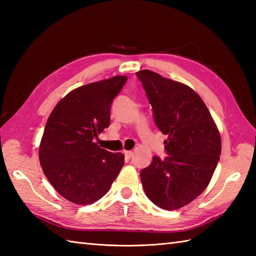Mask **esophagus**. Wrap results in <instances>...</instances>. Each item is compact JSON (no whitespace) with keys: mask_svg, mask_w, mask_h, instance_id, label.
<instances>
[{"mask_svg":"<svg viewBox=\"0 0 256 256\" xmlns=\"http://www.w3.org/2000/svg\"><path fill=\"white\" fill-rule=\"evenodd\" d=\"M124 155L128 157V158H131L133 156V152L132 150H124Z\"/></svg>","mask_w":256,"mask_h":256,"instance_id":"obj_1","label":"esophagus"}]
</instances>
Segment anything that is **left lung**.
<instances>
[{
  "label": "left lung",
  "mask_w": 256,
  "mask_h": 256,
  "mask_svg": "<svg viewBox=\"0 0 256 256\" xmlns=\"http://www.w3.org/2000/svg\"><path fill=\"white\" fill-rule=\"evenodd\" d=\"M160 131L167 135L165 160L154 156L140 172L148 198L162 209L177 210L202 194L221 154L219 130L197 92L148 69L136 72Z\"/></svg>",
  "instance_id": "1"
}]
</instances>
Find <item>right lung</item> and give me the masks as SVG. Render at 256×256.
Here are the masks:
<instances>
[{
    "instance_id": "add662e5",
    "label": "right lung",
    "mask_w": 256,
    "mask_h": 256,
    "mask_svg": "<svg viewBox=\"0 0 256 256\" xmlns=\"http://www.w3.org/2000/svg\"><path fill=\"white\" fill-rule=\"evenodd\" d=\"M126 76L84 84L54 108L40 144V162L56 192L76 204L104 196L124 165L122 153L101 148L94 140L110 125L114 98Z\"/></svg>"
}]
</instances>
